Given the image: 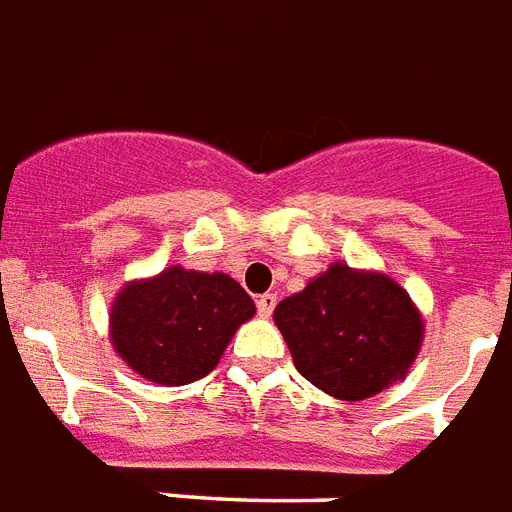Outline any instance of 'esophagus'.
Masks as SVG:
<instances>
[{
  "mask_svg": "<svg viewBox=\"0 0 512 512\" xmlns=\"http://www.w3.org/2000/svg\"><path fill=\"white\" fill-rule=\"evenodd\" d=\"M276 306V295L274 293H266L257 298V314L260 317H271V312H274Z\"/></svg>",
  "mask_w": 512,
  "mask_h": 512,
  "instance_id": "34e87169",
  "label": "esophagus"
}]
</instances>
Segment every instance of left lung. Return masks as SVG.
I'll return each instance as SVG.
<instances>
[{
	"label": "left lung",
	"instance_id": "1",
	"mask_svg": "<svg viewBox=\"0 0 512 512\" xmlns=\"http://www.w3.org/2000/svg\"><path fill=\"white\" fill-rule=\"evenodd\" d=\"M298 372L342 401L399 382L423 342V320L391 276L333 263L274 309Z\"/></svg>",
	"mask_w": 512,
	"mask_h": 512
}]
</instances>
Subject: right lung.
I'll return each mask as SVG.
<instances>
[{
    "mask_svg": "<svg viewBox=\"0 0 512 512\" xmlns=\"http://www.w3.org/2000/svg\"><path fill=\"white\" fill-rule=\"evenodd\" d=\"M255 301L227 274L181 266L124 287L111 306V342L124 363L157 385L206 377Z\"/></svg>",
    "mask_w": 512,
    "mask_h": 512,
    "instance_id": "right-lung-1",
    "label": "right lung"
}]
</instances>
